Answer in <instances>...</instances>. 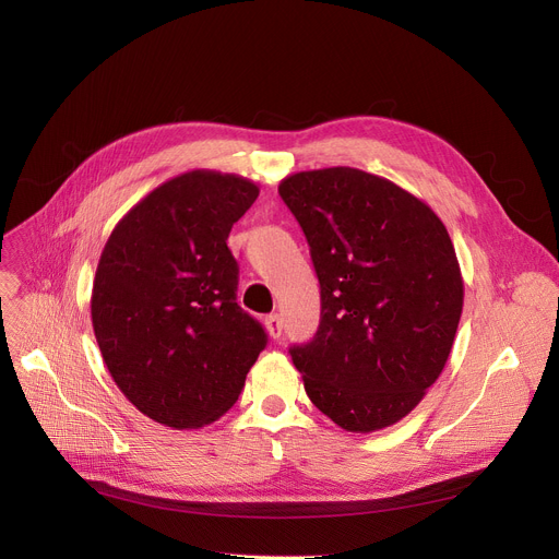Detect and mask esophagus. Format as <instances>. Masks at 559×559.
<instances>
[{
    "label": "esophagus",
    "mask_w": 559,
    "mask_h": 559,
    "mask_svg": "<svg viewBox=\"0 0 559 559\" xmlns=\"http://www.w3.org/2000/svg\"><path fill=\"white\" fill-rule=\"evenodd\" d=\"M265 328H267V332H270L272 338H281V334H283V321H281L278 314H270V317L265 319Z\"/></svg>",
    "instance_id": "34e87169"
}]
</instances>
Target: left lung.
<instances>
[{"instance_id":"obj_1","label":"left lung","mask_w":559,"mask_h":559,"mask_svg":"<svg viewBox=\"0 0 559 559\" xmlns=\"http://www.w3.org/2000/svg\"><path fill=\"white\" fill-rule=\"evenodd\" d=\"M278 193L321 283L319 330L289 347L302 385L343 430L388 428L439 379L462 319L448 229L411 191L352 167L292 174Z\"/></svg>"}]
</instances>
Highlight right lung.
Returning a JSON list of instances; mask_svg holds the SVG:
<instances>
[{
    "instance_id": "obj_1",
    "label": "right lung",
    "mask_w": 559,
    "mask_h": 559,
    "mask_svg": "<svg viewBox=\"0 0 559 559\" xmlns=\"http://www.w3.org/2000/svg\"><path fill=\"white\" fill-rule=\"evenodd\" d=\"M257 198L259 187L236 174H180L124 214L99 257L91 294L99 352L122 394L163 426L221 419L267 345L236 302L227 247Z\"/></svg>"
}]
</instances>
